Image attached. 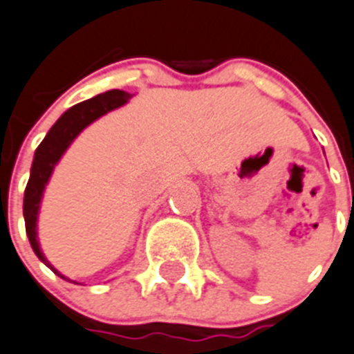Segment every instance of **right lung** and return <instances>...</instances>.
Masks as SVG:
<instances>
[{
  "label": "right lung",
  "instance_id": "obj_1",
  "mask_svg": "<svg viewBox=\"0 0 354 354\" xmlns=\"http://www.w3.org/2000/svg\"><path fill=\"white\" fill-rule=\"evenodd\" d=\"M131 95L122 90H111L106 91L102 95H97L93 99L84 100L81 104H75L73 108L68 109L61 118L52 126L48 135L44 136V140L41 142L39 147L35 149L34 163H32L30 180L26 183L25 189V201H23V214H25V227L26 236L30 241L32 248H34L35 255L43 261L46 266L52 268V264L44 259L43 252L37 243V236H35V221H37V210H39L41 196H43L44 185L48 182L50 174L53 171V165L59 162L62 153L66 151L68 145L73 142L79 133L84 129L88 124L102 117L104 113L111 111V109L118 108L122 104H126L127 99ZM53 270V268H52ZM59 277H62L57 270H53ZM64 279V277H62Z\"/></svg>",
  "mask_w": 354,
  "mask_h": 354
}]
</instances>
